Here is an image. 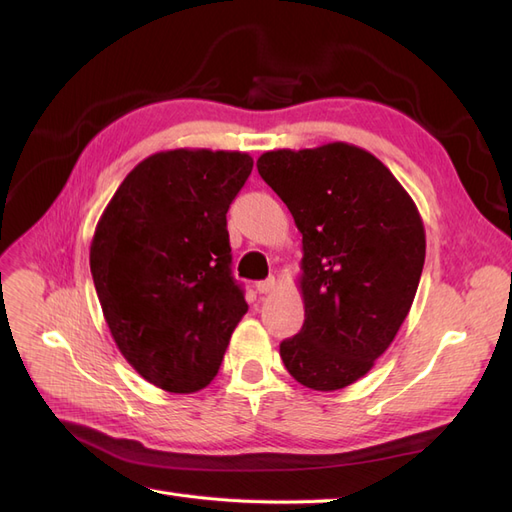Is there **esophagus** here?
I'll use <instances>...</instances> for the list:
<instances>
[{
  "label": "esophagus",
  "mask_w": 512,
  "mask_h": 512,
  "mask_svg": "<svg viewBox=\"0 0 512 512\" xmlns=\"http://www.w3.org/2000/svg\"><path fill=\"white\" fill-rule=\"evenodd\" d=\"M275 286H277V280H275L273 275H271V277H267V280L256 282V290H258L260 294H269V292H273V290H275Z\"/></svg>",
  "instance_id": "1"
}]
</instances>
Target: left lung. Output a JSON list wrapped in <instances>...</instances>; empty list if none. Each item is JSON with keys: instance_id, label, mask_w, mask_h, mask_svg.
<instances>
[{"instance_id": "obj_1", "label": "left lung", "mask_w": 512, "mask_h": 512, "mask_svg": "<svg viewBox=\"0 0 512 512\" xmlns=\"http://www.w3.org/2000/svg\"><path fill=\"white\" fill-rule=\"evenodd\" d=\"M256 166L303 235L305 320L280 356L307 389H344L410 312L425 262L421 213L389 168L350 143L275 149Z\"/></svg>"}]
</instances>
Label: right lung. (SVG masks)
<instances>
[{
    "instance_id": "right-lung-1",
    "label": "right lung",
    "mask_w": 512,
    "mask_h": 512,
    "mask_svg": "<svg viewBox=\"0 0 512 512\" xmlns=\"http://www.w3.org/2000/svg\"><path fill=\"white\" fill-rule=\"evenodd\" d=\"M241 151L170 149L136 164L89 247L104 320L138 374L168 393L215 378L247 312L226 213L252 173Z\"/></svg>"
}]
</instances>
